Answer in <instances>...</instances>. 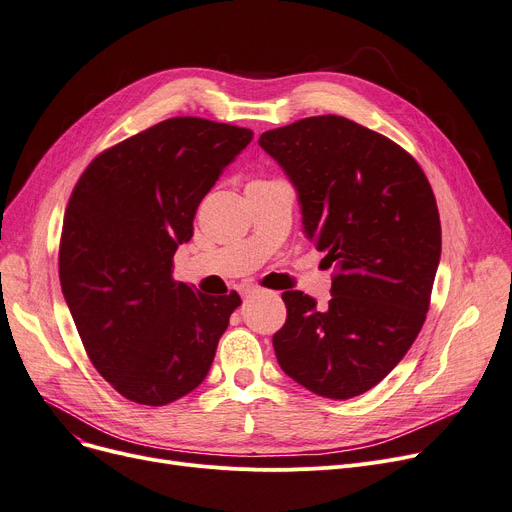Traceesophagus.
<instances>
[{
  "instance_id": "34e87169",
  "label": "esophagus",
  "mask_w": 512,
  "mask_h": 512,
  "mask_svg": "<svg viewBox=\"0 0 512 512\" xmlns=\"http://www.w3.org/2000/svg\"><path fill=\"white\" fill-rule=\"evenodd\" d=\"M255 292H259V288H255V286H249V284L240 286V294H242V297H251V294H255Z\"/></svg>"
}]
</instances>
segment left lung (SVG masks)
<instances>
[{"label": "left lung", "mask_w": 512, "mask_h": 512, "mask_svg": "<svg viewBox=\"0 0 512 512\" xmlns=\"http://www.w3.org/2000/svg\"><path fill=\"white\" fill-rule=\"evenodd\" d=\"M259 145L297 186L309 240L336 263L328 309L282 292L278 363L319 396H359L407 355L425 321L442 251L432 184L409 151L334 114L267 130Z\"/></svg>", "instance_id": "1"}]
</instances>
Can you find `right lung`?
Masks as SVG:
<instances>
[{"label":"right lung","instance_id":"add662e5","mask_svg":"<svg viewBox=\"0 0 512 512\" xmlns=\"http://www.w3.org/2000/svg\"><path fill=\"white\" fill-rule=\"evenodd\" d=\"M253 139L249 128L180 116L99 153L70 195L60 284L85 351L124 398L164 407L213 363L232 290L205 297L174 280L201 199Z\"/></svg>","mask_w":512,"mask_h":512}]
</instances>
